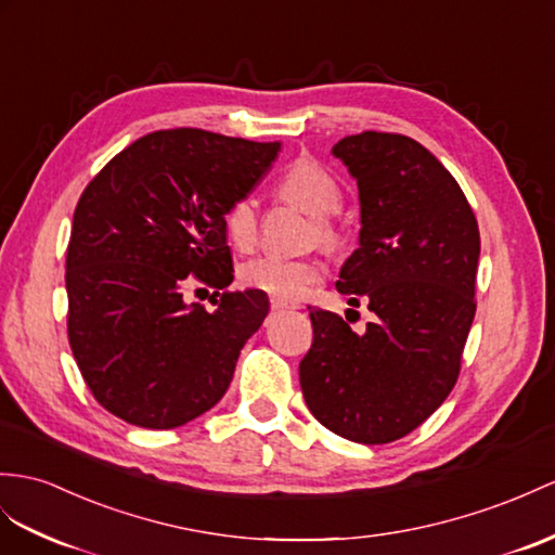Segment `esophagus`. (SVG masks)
Returning a JSON list of instances; mask_svg holds the SVG:
<instances>
[{
  "instance_id": "obj_1",
  "label": "esophagus",
  "mask_w": 555,
  "mask_h": 555,
  "mask_svg": "<svg viewBox=\"0 0 555 555\" xmlns=\"http://www.w3.org/2000/svg\"><path fill=\"white\" fill-rule=\"evenodd\" d=\"M294 308H299V306L287 304L282 299H273V296H270V310H275V313H282V310H294Z\"/></svg>"
}]
</instances>
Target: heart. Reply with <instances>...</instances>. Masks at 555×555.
I'll return each mask as SVG.
<instances>
[{
	"instance_id": "b5f03b06",
	"label": "heart",
	"mask_w": 555,
	"mask_h": 555,
	"mask_svg": "<svg viewBox=\"0 0 555 555\" xmlns=\"http://www.w3.org/2000/svg\"><path fill=\"white\" fill-rule=\"evenodd\" d=\"M282 199L313 216V237L324 247H339L344 233L336 223V209L341 207V185L313 157H296L285 167L275 183ZM223 233L237 251L254 249L259 240V207L254 197H235L223 211ZM240 285L263 292L273 299L296 301L318 285L324 266L318 259H282V256H259L240 266Z\"/></svg>"
}]
</instances>
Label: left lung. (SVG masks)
I'll return each mask as SVG.
<instances>
[{"mask_svg":"<svg viewBox=\"0 0 555 555\" xmlns=\"http://www.w3.org/2000/svg\"><path fill=\"white\" fill-rule=\"evenodd\" d=\"M360 191V247L336 289L376 315L356 334L310 310L299 364L308 410L364 444L412 434L450 396L476 315L478 221L454 176L402 133L362 131L334 145Z\"/></svg>","mask_w":555,"mask_h":555,"instance_id":"obj_1","label":"left lung"}]
</instances>
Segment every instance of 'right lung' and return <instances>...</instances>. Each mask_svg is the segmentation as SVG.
Segmentation results:
<instances>
[{"label":"right lung","mask_w":555,"mask_h":555,"mask_svg":"<svg viewBox=\"0 0 555 555\" xmlns=\"http://www.w3.org/2000/svg\"><path fill=\"white\" fill-rule=\"evenodd\" d=\"M278 151L205 129L153 131L85 188L65 259L67 341L91 396L121 422L183 426L231 386L268 296L225 289L209 313L183 289L231 285L223 211Z\"/></svg>","instance_id":"1"}]
</instances>
